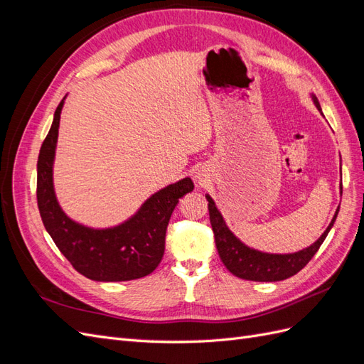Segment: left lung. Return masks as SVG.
I'll use <instances>...</instances> for the list:
<instances>
[{
    "label": "left lung",
    "instance_id": "obj_1",
    "mask_svg": "<svg viewBox=\"0 0 364 364\" xmlns=\"http://www.w3.org/2000/svg\"><path fill=\"white\" fill-rule=\"evenodd\" d=\"M311 100L317 107V111L322 112L321 103H318L317 97L314 94H311ZM340 193H341V186H340ZM205 197L208 200L209 220H211V226L214 230L215 246L218 250L220 259L223 261L226 269L232 274H235L237 278L247 279V281H258V282L282 281L293 277V274H296L299 270H302L308 264V261L314 257V253L318 250V247L322 246L328 232L334 226V222L340 209L337 208L331 223L328 225L325 232L318 237L311 246L293 253H269V252H261L258 249L249 247L238 237H235L232 230L228 228L225 218L222 213L218 211L213 197L209 194H206Z\"/></svg>",
    "mask_w": 364,
    "mask_h": 364
}]
</instances>
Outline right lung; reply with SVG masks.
<instances>
[{
    "mask_svg": "<svg viewBox=\"0 0 364 364\" xmlns=\"http://www.w3.org/2000/svg\"><path fill=\"white\" fill-rule=\"evenodd\" d=\"M67 95L54 112L38 158L36 194L43 226L63 257L83 277L98 282L144 278L161 262L170 217L181 197L194 190V183L191 178H183L164 186L151 194L134 215L111 228H92L75 222L59 205L53 181L60 114Z\"/></svg>",
    "mask_w": 364,
    "mask_h": 364,
    "instance_id": "right-lung-1",
    "label": "right lung"
}]
</instances>
